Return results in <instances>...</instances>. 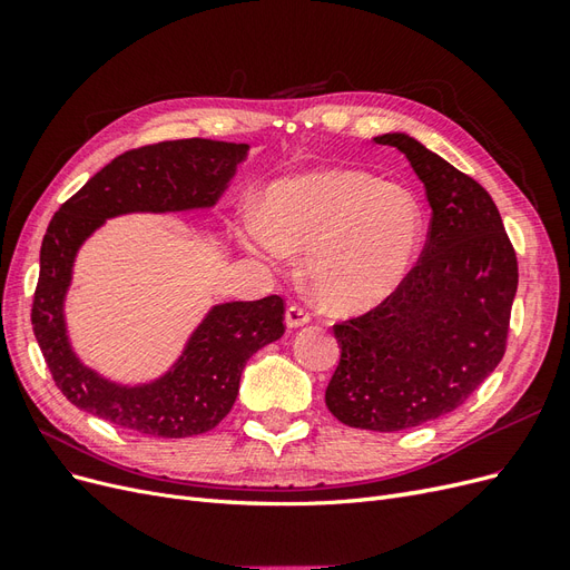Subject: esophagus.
Returning a JSON list of instances; mask_svg holds the SVG:
<instances>
[{
    "label": "esophagus",
    "mask_w": 570,
    "mask_h": 570,
    "mask_svg": "<svg viewBox=\"0 0 570 570\" xmlns=\"http://www.w3.org/2000/svg\"><path fill=\"white\" fill-rule=\"evenodd\" d=\"M308 321H312V314H308L304 306L289 304V306L285 308V323H287V327H302V325H306Z\"/></svg>",
    "instance_id": "1"
}]
</instances>
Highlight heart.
Listing matches in <instances>:
<instances>
[{
    "label": "heart",
    "mask_w": 570,
    "mask_h": 570,
    "mask_svg": "<svg viewBox=\"0 0 570 570\" xmlns=\"http://www.w3.org/2000/svg\"><path fill=\"white\" fill-rule=\"evenodd\" d=\"M249 252L283 264L306 249L314 295L335 312H364L402 285L421 252L425 214L411 189L364 170H312L266 187L262 216L243 220Z\"/></svg>",
    "instance_id": "heart-1"
}]
</instances>
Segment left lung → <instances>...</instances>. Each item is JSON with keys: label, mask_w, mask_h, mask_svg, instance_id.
<instances>
[{"label": "left lung", "mask_w": 570, "mask_h": 570, "mask_svg": "<svg viewBox=\"0 0 570 570\" xmlns=\"http://www.w3.org/2000/svg\"><path fill=\"white\" fill-rule=\"evenodd\" d=\"M373 142L409 159L433 218L402 285L368 314L333 327L342 354L325 404L344 425L396 433L452 413L497 368L519 264L485 187L406 132Z\"/></svg>", "instance_id": "1"}]
</instances>
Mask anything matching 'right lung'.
Segmentation results:
<instances>
[{"mask_svg": "<svg viewBox=\"0 0 570 570\" xmlns=\"http://www.w3.org/2000/svg\"><path fill=\"white\" fill-rule=\"evenodd\" d=\"M247 149L243 142L202 137L130 149L95 174L49 220L30 318L51 377L68 402L149 438L202 435L228 416L249 356L285 333L278 295L212 306L176 364L140 385L109 381L82 364L68 340L63 302L78 249L107 218L212 209Z\"/></svg>", "mask_w": 570, "mask_h": 570, "instance_id": "1", "label": "right lung"}]
</instances>
